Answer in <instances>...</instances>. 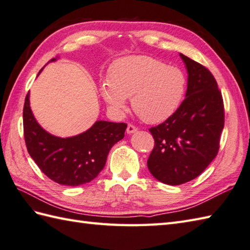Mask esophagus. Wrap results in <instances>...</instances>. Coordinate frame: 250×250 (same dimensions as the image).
<instances>
[{
	"label": "esophagus",
	"instance_id": "1",
	"mask_svg": "<svg viewBox=\"0 0 250 250\" xmlns=\"http://www.w3.org/2000/svg\"><path fill=\"white\" fill-rule=\"evenodd\" d=\"M136 131H137V128H136L135 125H131V124L128 125V128H126V133L132 134V133H134V132H136Z\"/></svg>",
	"mask_w": 250,
	"mask_h": 250
}]
</instances>
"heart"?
Masks as SVG:
<instances>
[{
    "label": "heart",
    "instance_id": "obj_1",
    "mask_svg": "<svg viewBox=\"0 0 250 250\" xmlns=\"http://www.w3.org/2000/svg\"><path fill=\"white\" fill-rule=\"evenodd\" d=\"M186 77L179 68L147 56L121 59L113 65L101 93L111 108L125 111L131 98L134 113L147 124L169 118L182 103Z\"/></svg>",
    "mask_w": 250,
    "mask_h": 250
}]
</instances>
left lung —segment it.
<instances>
[{"mask_svg":"<svg viewBox=\"0 0 250 250\" xmlns=\"http://www.w3.org/2000/svg\"><path fill=\"white\" fill-rule=\"evenodd\" d=\"M188 72L186 99L162 124L149 129L155 147L147 160L152 176L167 185L198 177L219 150L225 125L224 100L213 74L180 54Z\"/></svg>","mask_w":250,"mask_h":250,"instance_id":"left-lung-1","label":"left lung"}]
</instances>
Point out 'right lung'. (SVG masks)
<instances>
[{
    "label": "right lung",
    "instance_id": "1",
    "mask_svg": "<svg viewBox=\"0 0 250 250\" xmlns=\"http://www.w3.org/2000/svg\"><path fill=\"white\" fill-rule=\"evenodd\" d=\"M125 129L124 122L97 121L82 134L61 139L49 134L37 124L30 108L29 93L24 100L26 149L41 171L59 185L74 187L97 177L105 167L110 148L124 139Z\"/></svg>",
    "mask_w": 250,
    "mask_h": 250
}]
</instances>
